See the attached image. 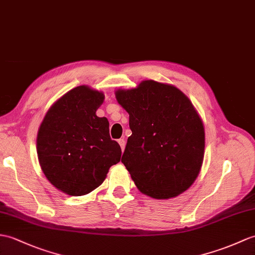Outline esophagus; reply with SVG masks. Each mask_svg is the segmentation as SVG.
<instances>
[{
  "label": "esophagus",
  "mask_w": 255,
  "mask_h": 255,
  "mask_svg": "<svg viewBox=\"0 0 255 255\" xmlns=\"http://www.w3.org/2000/svg\"><path fill=\"white\" fill-rule=\"evenodd\" d=\"M118 143H120V145L122 147V151L125 150V145H126V141L125 140L120 139V140H118Z\"/></svg>",
  "instance_id": "obj_1"
}]
</instances>
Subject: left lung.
<instances>
[{
	"label": "left lung",
	"instance_id": "8db88e82",
	"mask_svg": "<svg viewBox=\"0 0 255 255\" xmlns=\"http://www.w3.org/2000/svg\"><path fill=\"white\" fill-rule=\"evenodd\" d=\"M129 114L131 135L122 163L138 190L157 200L175 198L197 179L204 158L202 118L173 85L143 80L115 91Z\"/></svg>",
	"mask_w": 255,
	"mask_h": 255
}]
</instances>
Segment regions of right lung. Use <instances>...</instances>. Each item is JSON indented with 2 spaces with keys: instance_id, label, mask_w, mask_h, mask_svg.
I'll use <instances>...</instances> for the list:
<instances>
[{
  "instance_id": "1",
  "label": "right lung",
  "mask_w": 255,
  "mask_h": 255,
  "mask_svg": "<svg viewBox=\"0 0 255 255\" xmlns=\"http://www.w3.org/2000/svg\"><path fill=\"white\" fill-rule=\"evenodd\" d=\"M104 93L79 86L51 105L38 130L37 153L46 179L73 197L102 185L122 149L110 137V123L97 116Z\"/></svg>"
}]
</instances>
